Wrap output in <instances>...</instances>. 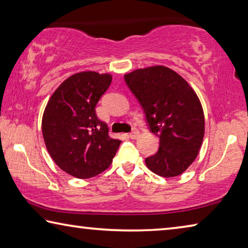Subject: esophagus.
<instances>
[{
  "label": "esophagus",
  "mask_w": 248,
  "mask_h": 248,
  "mask_svg": "<svg viewBox=\"0 0 248 248\" xmlns=\"http://www.w3.org/2000/svg\"><path fill=\"white\" fill-rule=\"evenodd\" d=\"M139 137V131H138V130H132L131 132L129 133V138H131V139H137V138Z\"/></svg>",
  "instance_id": "obj_1"
}]
</instances>
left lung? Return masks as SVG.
I'll list each match as a JSON object with an SVG mask.
<instances>
[{"label":"left lung","instance_id":"8db88e82","mask_svg":"<svg viewBox=\"0 0 248 248\" xmlns=\"http://www.w3.org/2000/svg\"><path fill=\"white\" fill-rule=\"evenodd\" d=\"M124 81L143 107L159 148L145 164L162 177L183 174L195 161L204 136V115L194 89L164 65L138 69Z\"/></svg>","mask_w":248,"mask_h":248}]
</instances>
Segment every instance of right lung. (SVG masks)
<instances>
[{"label": "right lung", "mask_w": 248, "mask_h": 248, "mask_svg": "<svg viewBox=\"0 0 248 248\" xmlns=\"http://www.w3.org/2000/svg\"><path fill=\"white\" fill-rule=\"evenodd\" d=\"M111 79L109 73H75L60 84L45 108L41 129L46 148L62 170L77 178L106 170L121 143L109 137L107 124L95 111Z\"/></svg>", "instance_id": "right-lung-1"}]
</instances>
